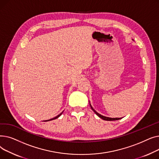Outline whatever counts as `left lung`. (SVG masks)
<instances>
[{
  "label": "left lung",
  "instance_id": "obj_1",
  "mask_svg": "<svg viewBox=\"0 0 159 159\" xmlns=\"http://www.w3.org/2000/svg\"><path fill=\"white\" fill-rule=\"evenodd\" d=\"M89 106H90V107H91V110H92L95 113V114H96L98 116H99L100 118L103 119V120H119V119H122V118H110V117H107V116H103V115H101V114H99L98 113H97V112L93 109V107L91 106V104H90V102H89Z\"/></svg>",
  "mask_w": 159,
  "mask_h": 159
}]
</instances>
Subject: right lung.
Returning <instances> with one entry per match:
<instances>
[{
  "label": "right lung",
  "instance_id": "add662e5",
  "mask_svg": "<svg viewBox=\"0 0 159 159\" xmlns=\"http://www.w3.org/2000/svg\"><path fill=\"white\" fill-rule=\"evenodd\" d=\"M62 113H63V111L62 112V113H61L59 115H58L57 116H56L55 117H54V118H53V119H49V120H44V122H46V121H49V120H54V119H57V118H58L59 117V116L62 114Z\"/></svg>",
  "mask_w": 159,
  "mask_h": 159
}]
</instances>
